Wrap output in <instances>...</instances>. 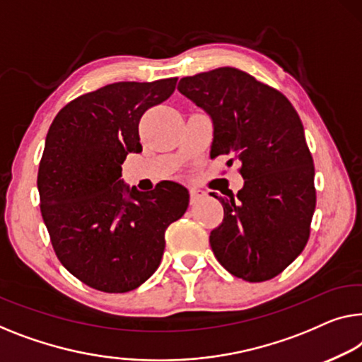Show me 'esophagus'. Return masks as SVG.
I'll return each instance as SVG.
<instances>
[{"label": "esophagus", "instance_id": "1", "mask_svg": "<svg viewBox=\"0 0 362 362\" xmlns=\"http://www.w3.org/2000/svg\"><path fill=\"white\" fill-rule=\"evenodd\" d=\"M202 197H203L202 192L197 190V188H190V203L192 204H195Z\"/></svg>", "mask_w": 362, "mask_h": 362}]
</instances>
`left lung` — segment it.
<instances>
[{"label": "left lung", "instance_id": "1", "mask_svg": "<svg viewBox=\"0 0 362 362\" xmlns=\"http://www.w3.org/2000/svg\"><path fill=\"white\" fill-rule=\"evenodd\" d=\"M179 90L211 117V159L242 163V190L214 195L224 208L209 234L214 257L245 281L278 276L304 250L315 211L314 159L298 112L279 90L229 66L183 78Z\"/></svg>", "mask_w": 362, "mask_h": 362}]
</instances>
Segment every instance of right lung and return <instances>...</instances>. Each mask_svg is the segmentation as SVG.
I'll return each instance as SVG.
<instances>
[{"label":"right lung","mask_w":362,"mask_h":362,"mask_svg":"<svg viewBox=\"0 0 362 362\" xmlns=\"http://www.w3.org/2000/svg\"><path fill=\"white\" fill-rule=\"evenodd\" d=\"M175 84L167 78L104 86L64 105L47 133L37 175L43 223L62 265L102 293L146 281L163 258L165 229L188 208L179 183L143 193L120 179L127 154L143 151L139 120Z\"/></svg>","instance_id":"obj_1"}]
</instances>
